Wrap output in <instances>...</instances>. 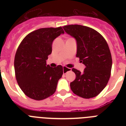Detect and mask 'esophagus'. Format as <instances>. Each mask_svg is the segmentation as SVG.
Instances as JSON below:
<instances>
[{"label":"esophagus","mask_w":126,"mask_h":126,"mask_svg":"<svg viewBox=\"0 0 126 126\" xmlns=\"http://www.w3.org/2000/svg\"><path fill=\"white\" fill-rule=\"evenodd\" d=\"M71 70V68H68V67H66L65 66H63V73H66L67 71H69Z\"/></svg>","instance_id":"esophagus-1"}]
</instances>
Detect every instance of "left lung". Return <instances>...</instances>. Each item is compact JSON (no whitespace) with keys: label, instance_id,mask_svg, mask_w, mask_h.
Returning <instances> with one entry per match:
<instances>
[{"label":"left lung","instance_id":"1","mask_svg":"<svg viewBox=\"0 0 126 126\" xmlns=\"http://www.w3.org/2000/svg\"><path fill=\"white\" fill-rule=\"evenodd\" d=\"M64 31L76 41V57L86 66L83 73L76 69V79L70 83L74 94L84 98L97 96L107 84L112 69L109 45L96 30L85 26H63Z\"/></svg>","mask_w":126,"mask_h":126}]
</instances>
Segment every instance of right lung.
<instances>
[{
	"label": "right lung",
	"instance_id": "right-lung-1",
	"mask_svg": "<svg viewBox=\"0 0 126 126\" xmlns=\"http://www.w3.org/2000/svg\"><path fill=\"white\" fill-rule=\"evenodd\" d=\"M64 33L61 27L40 28L28 34L20 43L14 59L16 78L30 98L42 100L56 91L63 68L61 65L50 67L47 60L52 53L53 41Z\"/></svg>",
	"mask_w": 126,
	"mask_h": 126
}]
</instances>
